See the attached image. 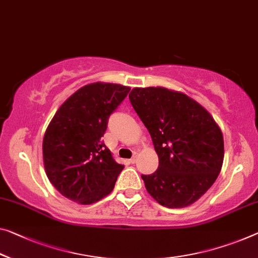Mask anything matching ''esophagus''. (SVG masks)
I'll return each mask as SVG.
<instances>
[{"label":"esophagus","mask_w":258,"mask_h":258,"mask_svg":"<svg viewBox=\"0 0 258 258\" xmlns=\"http://www.w3.org/2000/svg\"><path fill=\"white\" fill-rule=\"evenodd\" d=\"M136 158H137V156H136V154H134V156H133V158H132V159H130L129 161H130V164H135V162H136Z\"/></svg>","instance_id":"34e87169"}]
</instances>
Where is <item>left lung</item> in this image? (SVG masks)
Masks as SVG:
<instances>
[{
  "instance_id": "obj_1",
  "label": "left lung",
  "mask_w": 258,
  "mask_h": 258,
  "mask_svg": "<svg viewBox=\"0 0 258 258\" xmlns=\"http://www.w3.org/2000/svg\"><path fill=\"white\" fill-rule=\"evenodd\" d=\"M135 112L151 135L159 157L156 172L142 179L162 207L184 208L208 191L224 161V138L204 107L165 88H135Z\"/></svg>"
}]
</instances>
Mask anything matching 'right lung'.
<instances>
[{
  "instance_id": "right-lung-1",
  "label": "right lung",
  "mask_w": 258,
  "mask_h": 258,
  "mask_svg": "<svg viewBox=\"0 0 258 258\" xmlns=\"http://www.w3.org/2000/svg\"><path fill=\"white\" fill-rule=\"evenodd\" d=\"M130 89L109 83L83 86L63 102L46 130L43 164L50 183L79 204H92L114 189L124 166L101 137Z\"/></svg>"
}]
</instances>
